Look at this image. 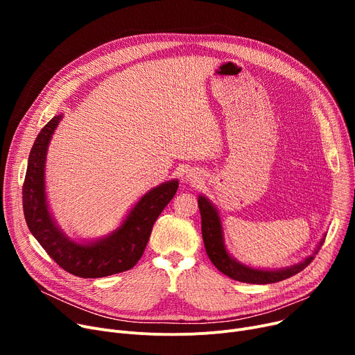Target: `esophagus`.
Instances as JSON below:
<instances>
[{"mask_svg":"<svg viewBox=\"0 0 355 355\" xmlns=\"http://www.w3.org/2000/svg\"><path fill=\"white\" fill-rule=\"evenodd\" d=\"M185 180H187L189 182L196 184V182H198V181L201 180V175H200V173H198V171H196V170H190V171L185 173Z\"/></svg>","mask_w":355,"mask_h":355,"instance_id":"34e87169","label":"esophagus"}]
</instances>
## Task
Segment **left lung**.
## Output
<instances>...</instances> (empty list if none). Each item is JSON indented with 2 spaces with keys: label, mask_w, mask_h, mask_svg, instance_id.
Segmentation results:
<instances>
[{
  "label": "left lung",
  "mask_w": 355,
  "mask_h": 355,
  "mask_svg": "<svg viewBox=\"0 0 355 355\" xmlns=\"http://www.w3.org/2000/svg\"><path fill=\"white\" fill-rule=\"evenodd\" d=\"M198 209L201 214V233L204 246H206V252L209 254V259L213 262V265L226 276L234 279L239 282L245 284H275L279 281H284L296 273L304 270L313 259L324 243V237L320 240V243L316 245L313 252L306 256L300 263H295L286 268L279 269H263V268H254L249 266L246 263H241L237 260L227 249L226 240H225V230H223V221L220 217V213L217 207L211 202V200L200 194L198 196Z\"/></svg>",
  "instance_id": "obj_1"
}]
</instances>
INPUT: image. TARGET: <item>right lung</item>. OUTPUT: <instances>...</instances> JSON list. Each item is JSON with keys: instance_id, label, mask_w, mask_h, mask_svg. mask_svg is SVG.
<instances>
[{"instance_id": "1", "label": "right lung", "mask_w": 355, "mask_h": 355, "mask_svg": "<svg viewBox=\"0 0 355 355\" xmlns=\"http://www.w3.org/2000/svg\"><path fill=\"white\" fill-rule=\"evenodd\" d=\"M63 119L55 115L37 135L28 155L23 185L27 226L60 268L79 277H105L129 270L141 259L155 220L171 201L178 180L165 181L142 194L110 233L98 239H71L54 218L46 190V161L50 141Z\"/></svg>"}]
</instances>
